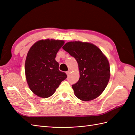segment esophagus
Instances as JSON below:
<instances>
[{
  "label": "esophagus",
  "mask_w": 135,
  "mask_h": 135,
  "mask_svg": "<svg viewBox=\"0 0 135 135\" xmlns=\"http://www.w3.org/2000/svg\"><path fill=\"white\" fill-rule=\"evenodd\" d=\"M70 70H68V71L66 72V74H67L68 76L69 74H70Z\"/></svg>",
  "instance_id": "obj_1"
}]
</instances>
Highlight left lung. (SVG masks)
Instances as JSON below:
<instances>
[{
  "label": "left lung",
  "instance_id": "8db88e82",
  "mask_svg": "<svg viewBox=\"0 0 135 135\" xmlns=\"http://www.w3.org/2000/svg\"><path fill=\"white\" fill-rule=\"evenodd\" d=\"M62 48L78 64L79 79L72 85L75 96L84 101L95 99L103 93L109 81L110 65L107 57L91 43L69 42Z\"/></svg>",
  "mask_w": 135,
  "mask_h": 135
}]
</instances>
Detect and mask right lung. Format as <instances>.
Segmentation results:
<instances>
[{
    "label": "right lung",
    "instance_id": "right-lung-1",
    "mask_svg": "<svg viewBox=\"0 0 135 135\" xmlns=\"http://www.w3.org/2000/svg\"><path fill=\"white\" fill-rule=\"evenodd\" d=\"M63 40L42 39L35 43L28 51L25 65L27 84L35 95L48 98L54 94L61 81L67 78L59 70L55 60Z\"/></svg>",
    "mask_w": 135,
    "mask_h": 135
}]
</instances>
